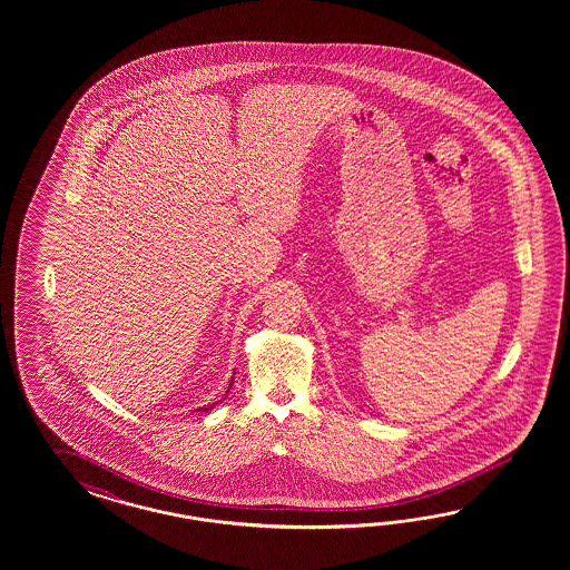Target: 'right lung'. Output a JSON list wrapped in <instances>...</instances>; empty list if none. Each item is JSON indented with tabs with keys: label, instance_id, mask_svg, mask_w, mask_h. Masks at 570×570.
Listing matches in <instances>:
<instances>
[{
	"label": "right lung",
	"instance_id": "add662e5",
	"mask_svg": "<svg viewBox=\"0 0 570 570\" xmlns=\"http://www.w3.org/2000/svg\"><path fill=\"white\" fill-rule=\"evenodd\" d=\"M232 386V384H229ZM215 407V403H210V405H205V407H200V412H208V410H213Z\"/></svg>",
	"mask_w": 570,
	"mask_h": 570
}]
</instances>
